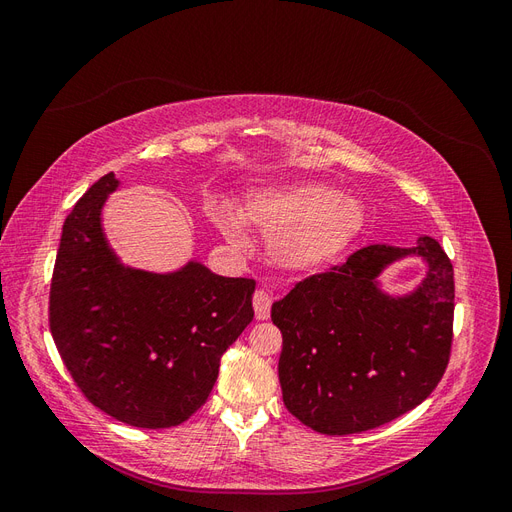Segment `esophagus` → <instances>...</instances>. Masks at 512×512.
Returning <instances> with one entry per match:
<instances>
[{"label": "esophagus", "mask_w": 512, "mask_h": 512, "mask_svg": "<svg viewBox=\"0 0 512 512\" xmlns=\"http://www.w3.org/2000/svg\"><path fill=\"white\" fill-rule=\"evenodd\" d=\"M254 312L258 320H267L271 314V294L267 290H256L254 292Z\"/></svg>", "instance_id": "34e87169"}]
</instances>
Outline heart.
I'll list each match as a JSON object with an SVG mask.
<instances>
[{
  "instance_id": "1",
  "label": "heart",
  "mask_w": 512,
  "mask_h": 512,
  "mask_svg": "<svg viewBox=\"0 0 512 512\" xmlns=\"http://www.w3.org/2000/svg\"><path fill=\"white\" fill-rule=\"evenodd\" d=\"M213 220L222 235L243 245L245 224L269 235V256L288 271L312 273L342 256L365 226L359 200L339 194L331 185L297 181L254 190L239 211L228 203L213 207Z\"/></svg>"
}]
</instances>
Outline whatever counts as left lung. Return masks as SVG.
<instances>
[{"label": "left lung", "mask_w": 512, "mask_h": 512, "mask_svg": "<svg viewBox=\"0 0 512 512\" xmlns=\"http://www.w3.org/2000/svg\"><path fill=\"white\" fill-rule=\"evenodd\" d=\"M428 273L414 291L389 295L379 275L404 257ZM455 280L440 243L367 245L342 267L294 286L271 307L282 331L280 384L288 412L327 436L380 427L429 397L453 342Z\"/></svg>", "instance_id": "1"}]
</instances>
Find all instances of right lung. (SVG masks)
<instances>
[{"instance_id": "obj_1", "label": "right lung", "mask_w": 512, "mask_h": 512, "mask_svg": "<svg viewBox=\"0 0 512 512\" xmlns=\"http://www.w3.org/2000/svg\"><path fill=\"white\" fill-rule=\"evenodd\" d=\"M117 188L115 173L104 175L64 222L51 333L96 408L132 427H175L205 404L222 354L252 322L256 282L215 275L198 260L170 273L123 265L102 228Z\"/></svg>"}]
</instances>
